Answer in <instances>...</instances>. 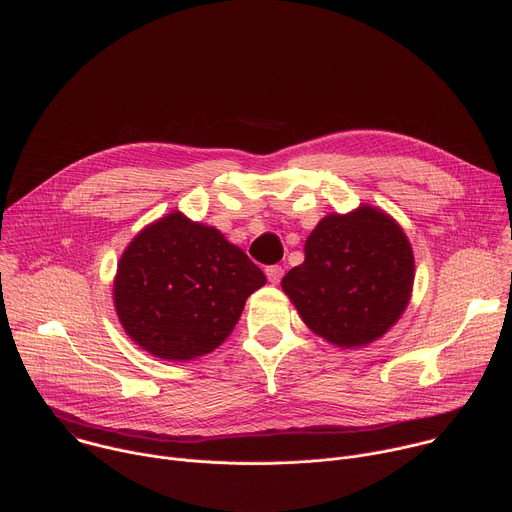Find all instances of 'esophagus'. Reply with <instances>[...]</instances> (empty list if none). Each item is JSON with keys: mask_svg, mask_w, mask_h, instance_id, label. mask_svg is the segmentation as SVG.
<instances>
[{"mask_svg": "<svg viewBox=\"0 0 512 512\" xmlns=\"http://www.w3.org/2000/svg\"><path fill=\"white\" fill-rule=\"evenodd\" d=\"M283 268L279 266V264H274V266H268L266 268V277H268V283H272V285H279V281L283 279Z\"/></svg>", "mask_w": 512, "mask_h": 512, "instance_id": "1", "label": "esophagus"}]
</instances>
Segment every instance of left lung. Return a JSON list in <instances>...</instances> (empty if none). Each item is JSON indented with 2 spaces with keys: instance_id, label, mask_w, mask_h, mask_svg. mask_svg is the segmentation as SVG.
I'll list each match as a JSON object with an SVG mask.
<instances>
[{
  "instance_id": "8db88e82",
  "label": "left lung",
  "mask_w": 512,
  "mask_h": 512,
  "mask_svg": "<svg viewBox=\"0 0 512 512\" xmlns=\"http://www.w3.org/2000/svg\"><path fill=\"white\" fill-rule=\"evenodd\" d=\"M281 287L313 334L340 348H361L406 311L414 252L396 219L363 203L320 219L305 240L303 264L285 274Z\"/></svg>"
}]
</instances>
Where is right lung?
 Segmentation results:
<instances>
[{
  "label": "right lung",
  "mask_w": 512,
  "mask_h": 512,
  "mask_svg": "<svg viewBox=\"0 0 512 512\" xmlns=\"http://www.w3.org/2000/svg\"><path fill=\"white\" fill-rule=\"evenodd\" d=\"M264 283V272L219 229L172 211L129 242L112 299L137 346L164 361H192L225 342Z\"/></svg>",
  "instance_id": "1"
}]
</instances>
